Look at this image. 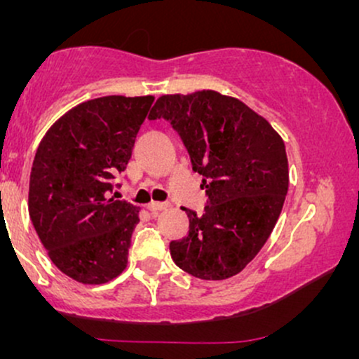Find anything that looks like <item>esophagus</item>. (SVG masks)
Returning <instances> with one entry per match:
<instances>
[{
    "mask_svg": "<svg viewBox=\"0 0 359 359\" xmlns=\"http://www.w3.org/2000/svg\"><path fill=\"white\" fill-rule=\"evenodd\" d=\"M147 208H148V211H151V212H160V211H163V209H167L168 204L167 203H155V201H151Z\"/></svg>",
    "mask_w": 359,
    "mask_h": 359,
    "instance_id": "esophagus-1",
    "label": "esophagus"
}]
</instances>
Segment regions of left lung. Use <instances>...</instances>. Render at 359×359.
Masks as SVG:
<instances>
[{
  "instance_id": "8db88e82",
  "label": "left lung",
  "mask_w": 359,
  "mask_h": 359,
  "mask_svg": "<svg viewBox=\"0 0 359 359\" xmlns=\"http://www.w3.org/2000/svg\"><path fill=\"white\" fill-rule=\"evenodd\" d=\"M150 119L165 118L204 177V214L189 216V234L170 243L179 269L203 280L240 273L273 231L288 191L285 143L265 118L216 90L165 94Z\"/></svg>"
}]
</instances>
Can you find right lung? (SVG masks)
I'll list each match as a JSON object with an SVG mask.
<instances>
[{"instance_id": "right-lung-1", "label": "right lung", "mask_w": 359, "mask_h": 359, "mask_svg": "<svg viewBox=\"0 0 359 359\" xmlns=\"http://www.w3.org/2000/svg\"><path fill=\"white\" fill-rule=\"evenodd\" d=\"M154 100L81 102L48 128L36 148L28 212L53 265L76 282L101 285L126 269L140 209L111 194Z\"/></svg>"}]
</instances>
